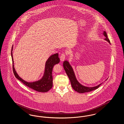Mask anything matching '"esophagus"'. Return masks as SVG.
<instances>
[{
    "instance_id": "1",
    "label": "esophagus",
    "mask_w": 124,
    "mask_h": 124,
    "mask_svg": "<svg viewBox=\"0 0 124 124\" xmlns=\"http://www.w3.org/2000/svg\"><path fill=\"white\" fill-rule=\"evenodd\" d=\"M65 57H66V55L65 53H62L60 55V60L62 62V61H64L65 60Z\"/></svg>"
}]
</instances>
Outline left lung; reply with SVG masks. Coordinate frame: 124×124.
<instances>
[{"label":"left lung","mask_w":124,"mask_h":124,"mask_svg":"<svg viewBox=\"0 0 124 124\" xmlns=\"http://www.w3.org/2000/svg\"><path fill=\"white\" fill-rule=\"evenodd\" d=\"M103 34L106 37L105 40H106V41H107L110 44H111L110 40L107 38V33L105 31H104ZM63 67L67 76H68V78L70 80L72 88L78 93H83L92 91L93 90H96V89L98 88L100 86V85L102 84H100L96 86L92 87H86V86H83L77 81L73 70L71 65L69 64V62L67 61H65V60L64 61L63 63Z\"/></svg>","instance_id":"left-lung-1"}]
</instances>
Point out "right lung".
I'll return each instance as SVG.
<instances>
[{"instance_id":"right-lung-1","label":"right lung","mask_w":124,"mask_h":124,"mask_svg":"<svg viewBox=\"0 0 124 124\" xmlns=\"http://www.w3.org/2000/svg\"><path fill=\"white\" fill-rule=\"evenodd\" d=\"M12 49L13 47H12L11 51L12 69L15 77L28 87L39 92H47L52 88L53 87V68L54 65L58 64L60 61V59L59 58V54H54L50 56L49 58L47 59L46 63L45 73L43 77L40 80L33 82H27L24 81L23 79L19 77L15 70L13 65L14 63L12 53Z\"/></svg>"}]
</instances>
